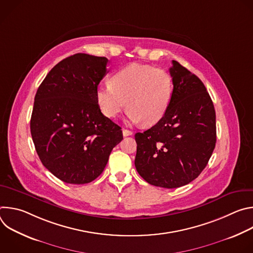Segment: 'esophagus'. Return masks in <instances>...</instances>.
<instances>
[{
  "label": "esophagus",
  "mask_w": 253,
  "mask_h": 253,
  "mask_svg": "<svg viewBox=\"0 0 253 253\" xmlns=\"http://www.w3.org/2000/svg\"><path fill=\"white\" fill-rule=\"evenodd\" d=\"M122 132H123V136H130V135H132L133 134V132L132 131H130V130H127V129H125V128H123L122 129Z\"/></svg>",
  "instance_id": "obj_1"
}]
</instances>
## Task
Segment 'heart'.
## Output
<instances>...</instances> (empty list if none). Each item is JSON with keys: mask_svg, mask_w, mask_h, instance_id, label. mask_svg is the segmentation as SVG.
Instances as JSON below:
<instances>
[{"mask_svg": "<svg viewBox=\"0 0 253 253\" xmlns=\"http://www.w3.org/2000/svg\"><path fill=\"white\" fill-rule=\"evenodd\" d=\"M110 85L100 86L96 100L103 115L115 118L126 106L132 123L152 126L165 115L170 104L173 83L162 69L131 64L112 75Z\"/></svg>", "mask_w": 253, "mask_h": 253, "instance_id": "1", "label": "heart"}]
</instances>
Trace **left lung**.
Returning a JSON list of instances; mask_svg holds the SVG:
<instances>
[{
    "label": "left lung",
    "instance_id": "left-lung-1",
    "mask_svg": "<svg viewBox=\"0 0 253 253\" xmlns=\"http://www.w3.org/2000/svg\"><path fill=\"white\" fill-rule=\"evenodd\" d=\"M173 91L163 118L135 134V167L149 184L177 188L206 167L216 143V116L202 81L177 61L169 69Z\"/></svg>",
    "mask_w": 253,
    "mask_h": 253
}]
</instances>
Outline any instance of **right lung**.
Instances as JSON below:
<instances>
[{
	"mask_svg": "<svg viewBox=\"0 0 253 253\" xmlns=\"http://www.w3.org/2000/svg\"><path fill=\"white\" fill-rule=\"evenodd\" d=\"M108 59L78 53L59 62L39 86L31 134L43 165L70 184H86L104 170L121 142V128L96 100Z\"/></svg>",
	"mask_w": 253,
	"mask_h": 253,
	"instance_id": "obj_1",
	"label": "right lung"
}]
</instances>
